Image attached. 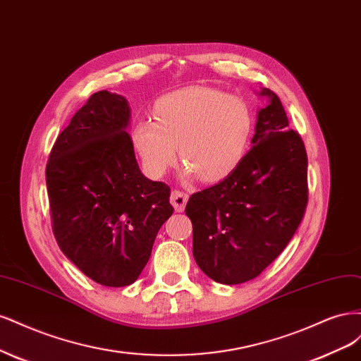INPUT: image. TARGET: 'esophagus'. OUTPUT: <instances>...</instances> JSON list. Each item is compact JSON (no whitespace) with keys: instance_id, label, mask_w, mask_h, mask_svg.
Listing matches in <instances>:
<instances>
[{"instance_id":"obj_1","label":"esophagus","mask_w":361,"mask_h":361,"mask_svg":"<svg viewBox=\"0 0 361 361\" xmlns=\"http://www.w3.org/2000/svg\"><path fill=\"white\" fill-rule=\"evenodd\" d=\"M188 200H189V196L183 193V192H180V190H173L171 193V204H172L173 208H176L177 213L184 212L185 204H188Z\"/></svg>"}]
</instances>
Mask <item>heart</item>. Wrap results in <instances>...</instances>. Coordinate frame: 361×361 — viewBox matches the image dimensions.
Here are the masks:
<instances>
[{
    "mask_svg": "<svg viewBox=\"0 0 361 361\" xmlns=\"http://www.w3.org/2000/svg\"><path fill=\"white\" fill-rule=\"evenodd\" d=\"M154 121L133 123L130 137L149 177L160 178L180 157L188 178L219 181L246 154L253 130L249 104L208 87H188L159 99Z\"/></svg>",
    "mask_w": 361,
    "mask_h": 361,
    "instance_id": "1",
    "label": "heart"
}]
</instances>
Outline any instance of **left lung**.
<instances>
[{
	"instance_id": "8db88e82",
	"label": "left lung",
	"mask_w": 361,
	"mask_h": 361,
	"mask_svg": "<svg viewBox=\"0 0 361 361\" xmlns=\"http://www.w3.org/2000/svg\"><path fill=\"white\" fill-rule=\"evenodd\" d=\"M257 112L252 148L213 188L193 193V258L214 282L238 285L259 276L288 246L307 204V154L289 129L274 92Z\"/></svg>"
}]
</instances>
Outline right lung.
Segmentation results:
<instances>
[{"label":"right lung","instance_id":"obj_1","mask_svg":"<svg viewBox=\"0 0 361 361\" xmlns=\"http://www.w3.org/2000/svg\"><path fill=\"white\" fill-rule=\"evenodd\" d=\"M130 117L126 97L94 92L56 137L46 166L58 246L85 276L112 288L136 281L173 213L169 185L139 169Z\"/></svg>","mask_w":361,"mask_h":361}]
</instances>
